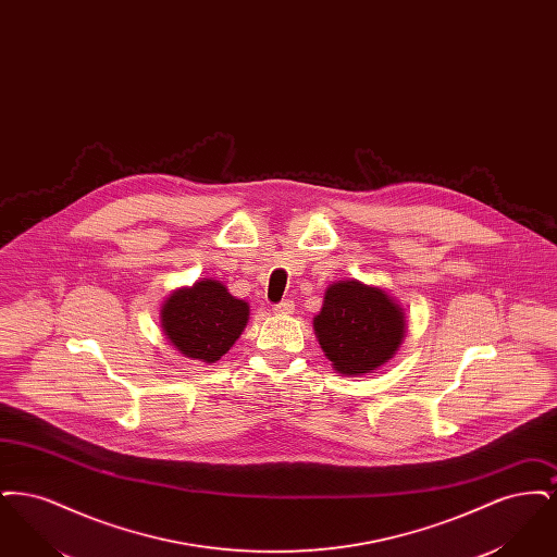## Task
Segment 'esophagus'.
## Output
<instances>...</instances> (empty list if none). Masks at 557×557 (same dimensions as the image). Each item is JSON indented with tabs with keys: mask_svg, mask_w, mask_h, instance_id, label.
<instances>
[{
	"mask_svg": "<svg viewBox=\"0 0 557 557\" xmlns=\"http://www.w3.org/2000/svg\"><path fill=\"white\" fill-rule=\"evenodd\" d=\"M273 311H275L277 315H290V313H294V300L286 298V300L273 305Z\"/></svg>",
	"mask_w": 557,
	"mask_h": 557,
	"instance_id": "1",
	"label": "esophagus"
}]
</instances>
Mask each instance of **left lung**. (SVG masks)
I'll use <instances>...</instances> for the list:
<instances>
[{
  "label": "left lung",
  "instance_id": "1",
  "mask_svg": "<svg viewBox=\"0 0 557 557\" xmlns=\"http://www.w3.org/2000/svg\"><path fill=\"white\" fill-rule=\"evenodd\" d=\"M315 334L336 370L359 375L395 355L405 334V319L386 292L348 280L325 292Z\"/></svg>",
  "mask_w": 557,
  "mask_h": 557
}]
</instances>
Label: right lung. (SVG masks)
<instances>
[{
    "label": "right lung",
    "mask_w": 557,
    "mask_h": 557,
    "mask_svg": "<svg viewBox=\"0 0 557 557\" xmlns=\"http://www.w3.org/2000/svg\"><path fill=\"white\" fill-rule=\"evenodd\" d=\"M248 321V305L214 280L173 292L162 307L169 341L189 359L214 363L236 343Z\"/></svg>",
    "instance_id": "add662e5"
}]
</instances>
